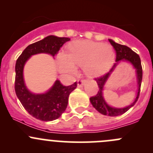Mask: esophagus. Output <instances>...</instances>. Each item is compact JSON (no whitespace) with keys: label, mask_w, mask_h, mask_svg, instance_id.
Here are the masks:
<instances>
[{"label":"esophagus","mask_w":153,"mask_h":153,"mask_svg":"<svg viewBox=\"0 0 153 153\" xmlns=\"http://www.w3.org/2000/svg\"><path fill=\"white\" fill-rule=\"evenodd\" d=\"M84 80H78V87H82L84 84Z\"/></svg>","instance_id":"esophagus-1"}]
</instances>
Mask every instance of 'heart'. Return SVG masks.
Listing matches in <instances>:
<instances>
[{
	"mask_svg": "<svg viewBox=\"0 0 153 153\" xmlns=\"http://www.w3.org/2000/svg\"><path fill=\"white\" fill-rule=\"evenodd\" d=\"M114 59L112 48L109 44L93 41H79L72 44L69 52L58 55V69L61 72L75 74L78 65L84 67L87 75L95 76L106 72Z\"/></svg>",
	"mask_w": 153,
	"mask_h": 153,
	"instance_id": "heart-1",
	"label": "heart"
}]
</instances>
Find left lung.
<instances>
[{"label": "left lung", "instance_id": "left-lung-1", "mask_svg": "<svg viewBox=\"0 0 153 153\" xmlns=\"http://www.w3.org/2000/svg\"><path fill=\"white\" fill-rule=\"evenodd\" d=\"M109 43L111 45L114 47L115 52H116V59L115 61L116 63L113 64L112 67L111 68L110 70L108 72L104 74V75H101L100 77H97L95 78L97 84H98V92L95 95L91 97L90 99L91 104L94 106L97 111L100 112V113L103 114L104 115H109V116H118V115H122V114L125 113L126 111L129 110L132 106L135 105L136 101H138V97H139L140 92H141V81H142V76H143V70H142V66H141V58H140L139 55L135 52L132 50L130 48L125 45H121V44H117V43L114 42L113 41L109 39ZM121 59H125V60L129 61L137 69V77L138 78V84H139V89H138V94H137V97L134 102L130 105L127 107L125 108L122 109H118V108H111L104 101L102 98V87H103L104 84L108 77L109 75L113 71L114 68L116 66L117 64L118 61Z\"/></svg>", "mask_w": 153, "mask_h": 153}]
</instances>
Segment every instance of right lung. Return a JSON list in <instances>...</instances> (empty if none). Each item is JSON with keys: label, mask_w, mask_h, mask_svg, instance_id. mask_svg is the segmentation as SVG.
Instances as JSON below:
<instances>
[{"label": "right lung", "mask_w": 153, "mask_h": 153, "mask_svg": "<svg viewBox=\"0 0 153 153\" xmlns=\"http://www.w3.org/2000/svg\"><path fill=\"white\" fill-rule=\"evenodd\" d=\"M69 40L70 38H69L49 35L41 41L29 45L17 59L15 64V93L29 114L41 121H53L64 113L67 109L69 94L77 87V82L67 86L57 80L47 93L32 94L24 84L23 78L24 66L29 58L35 54L49 53L55 56L58 53L60 48Z\"/></svg>", "instance_id": "right-lung-1"}]
</instances>
